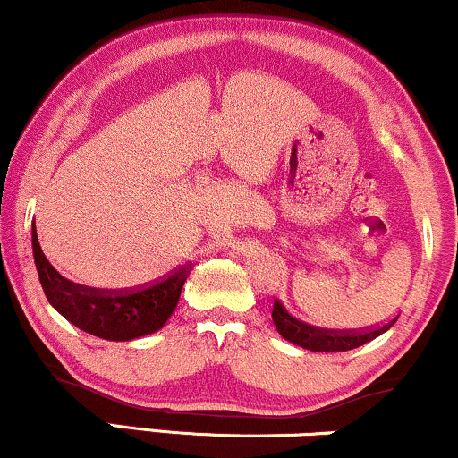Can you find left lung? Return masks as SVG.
I'll return each instance as SVG.
<instances>
[{
    "mask_svg": "<svg viewBox=\"0 0 458 458\" xmlns=\"http://www.w3.org/2000/svg\"><path fill=\"white\" fill-rule=\"evenodd\" d=\"M274 325L276 329L286 342L295 344V346H301L306 350H312V352H346V350L359 348L363 344L376 340L377 335L391 329L394 325V320L386 323L385 327H377L374 331H365V333H346V331H325V329H316V327L303 323V320L293 318L289 314V310L282 306L280 301L274 303V312H272Z\"/></svg>",
    "mask_w": 458,
    "mask_h": 458,
    "instance_id": "obj_1",
    "label": "left lung"
}]
</instances>
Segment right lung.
I'll return each mask as SVG.
<instances>
[{
    "mask_svg": "<svg viewBox=\"0 0 458 458\" xmlns=\"http://www.w3.org/2000/svg\"><path fill=\"white\" fill-rule=\"evenodd\" d=\"M33 261L50 306L78 329L110 342H131L159 331L176 310L191 274L186 263L167 278L138 291L87 289L55 272L38 244V235L33 240Z\"/></svg>",
    "mask_w": 458,
    "mask_h": 458,
    "instance_id": "right-lung-1",
    "label": "right lung"
}]
</instances>
